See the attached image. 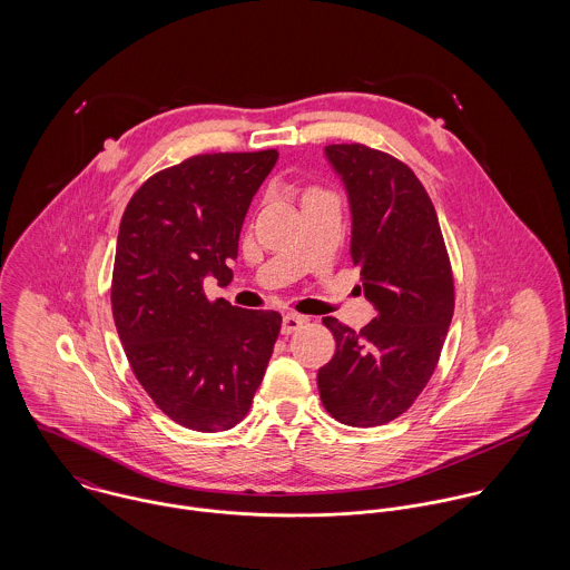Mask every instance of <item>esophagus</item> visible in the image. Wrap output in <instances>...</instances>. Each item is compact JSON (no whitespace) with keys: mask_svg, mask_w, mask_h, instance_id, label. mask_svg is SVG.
<instances>
[{"mask_svg":"<svg viewBox=\"0 0 570 570\" xmlns=\"http://www.w3.org/2000/svg\"><path fill=\"white\" fill-rule=\"evenodd\" d=\"M305 323H307V321H305L303 316H298V314H287V316L283 318L281 331H283V335H292L294 331H298Z\"/></svg>","mask_w":570,"mask_h":570,"instance_id":"34e87169","label":"esophagus"}]
</instances>
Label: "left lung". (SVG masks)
I'll list each match as a JSON object with an SVG mask.
<instances>
[{"instance_id":"8db88e82","label":"left lung","mask_w":570,"mask_h":570,"mask_svg":"<svg viewBox=\"0 0 570 570\" xmlns=\"http://www.w3.org/2000/svg\"><path fill=\"white\" fill-rule=\"evenodd\" d=\"M351 206V258L375 318L353 331L326 316L335 355L318 371L326 412L373 428L412 406L432 377L454 314V281L436 210L397 158L328 145Z\"/></svg>"}]
</instances>
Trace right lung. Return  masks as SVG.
I'll return each instance as SVG.
<instances>
[{"label":"right lung","mask_w":570,"mask_h":570,"mask_svg":"<svg viewBox=\"0 0 570 570\" xmlns=\"http://www.w3.org/2000/svg\"><path fill=\"white\" fill-rule=\"evenodd\" d=\"M278 151L204 154L149 177L125 208L111 312L136 380L175 423L235 428L252 406L281 331L278 312L233 307L222 287L245 213Z\"/></svg>","instance_id":"add662e5"}]
</instances>
